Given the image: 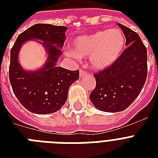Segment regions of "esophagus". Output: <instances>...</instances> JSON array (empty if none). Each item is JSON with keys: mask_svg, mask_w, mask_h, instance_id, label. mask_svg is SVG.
Returning <instances> with one entry per match:
<instances>
[{"mask_svg": "<svg viewBox=\"0 0 158 158\" xmlns=\"http://www.w3.org/2000/svg\"><path fill=\"white\" fill-rule=\"evenodd\" d=\"M85 74H86V72L84 71V70H83V69H82V70H80V71H79V75H80V77L84 76Z\"/></svg>", "mask_w": 158, "mask_h": 158, "instance_id": "esophagus-1", "label": "esophagus"}]
</instances>
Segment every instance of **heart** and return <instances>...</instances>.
Returning a JSON list of instances; mask_svg holds the SVG:
<instances>
[{
    "instance_id": "b5f03b06",
    "label": "heart",
    "mask_w": 158,
    "mask_h": 158,
    "mask_svg": "<svg viewBox=\"0 0 158 158\" xmlns=\"http://www.w3.org/2000/svg\"><path fill=\"white\" fill-rule=\"evenodd\" d=\"M125 45V36L121 30H100L75 38L73 41V53L79 58H89L92 66L102 70L117 60Z\"/></svg>"
}]
</instances>
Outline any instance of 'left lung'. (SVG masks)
<instances>
[{"mask_svg":"<svg viewBox=\"0 0 158 158\" xmlns=\"http://www.w3.org/2000/svg\"><path fill=\"white\" fill-rule=\"evenodd\" d=\"M125 36V49L116 61L94 74L96 88L89 99L95 107L106 112L125 110L137 98L148 73L147 49L139 35L118 23Z\"/></svg>","mask_w":158,"mask_h":158,"instance_id":"8db88e82","label":"left lung"}]
</instances>
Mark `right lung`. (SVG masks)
<instances>
[{
	"label": "right lung",
	"mask_w": 158,
	"mask_h": 158,
	"mask_svg": "<svg viewBox=\"0 0 158 158\" xmlns=\"http://www.w3.org/2000/svg\"><path fill=\"white\" fill-rule=\"evenodd\" d=\"M66 27L38 23L20 33L10 50L9 77L15 97L30 112L47 115L59 110L65 103L70 85L79 78V70L57 66L65 41ZM36 40L43 46L47 60L36 71L23 69L18 60L22 46Z\"/></svg>",
	"instance_id": "1"
}]
</instances>
